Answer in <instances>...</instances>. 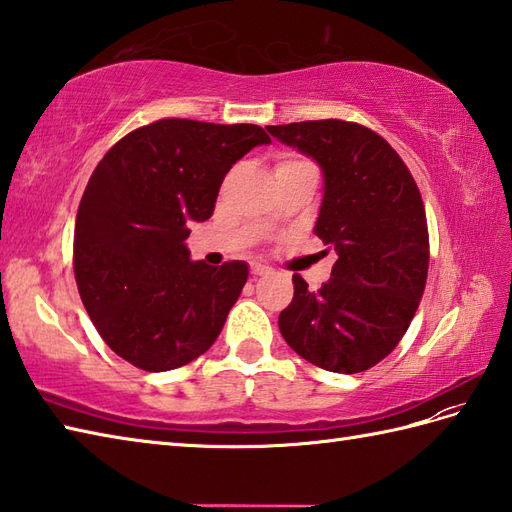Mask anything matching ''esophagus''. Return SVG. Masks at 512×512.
<instances>
[{"mask_svg":"<svg viewBox=\"0 0 512 512\" xmlns=\"http://www.w3.org/2000/svg\"><path fill=\"white\" fill-rule=\"evenodd\" d=\"M270 272H272V268H268L264 264H253L251 266V275L253 277H266V275H270Z\"/></svg>","mask_w":512,"mask_h":512,"instance_id":"obj_1","label":"esophagus"}]
</instances>
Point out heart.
Listing matches in <instances>:
<instances>
[{"label": "heart", "instance_id": "heart-1", "mask_svg": "<svg viewBox=\"0 0 512 512\" xmlns=\"http://www.w3.org/2000/svg\"><path fill=\"white\" fill-rule=\"evenodd\" d=\"M294 161H299V159H285V161H281L279 165H285V163H294Z\"/></svg>", "mask_w": 512, "mask_h": 512}]
</instances>
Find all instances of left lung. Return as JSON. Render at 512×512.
I'll use <instances>...</instances> for the list:
<instances>
[{
    "mask_svg": "<svg viewBox=\"0 0 512 512\" xmlns=\"http://www.w3.org/2000/svg\"><path fill=\"white\" fill-rule=\"evenodd\" d=\"M268 133L318 163L325 185L314 233L338 255L318 292L292 277L281 336L325 371L362 373L397 347L425 290L430 242L419 187L366 126L314 120Z\"/></svg>",
    "mask_w": 512,
    "mask_h": 512,
    "instance_id": "obj_1",
    "label": "left lung"
}]
</instances>
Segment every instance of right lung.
<instances>
[{"label":"right lung","instance_id":"1","mask_svg":"<svg viewBox=\"0 0 512 512\" xmlns=\"http://www.w3.org/2000/svg\"><path fill=\"white\" fill-rule=\"evenodd\" d=\"M255 124L159 120L104 154L82 194L74 275L109 347L163 373L205 353L248 279L246 261H192L189 224L211 218L224 176L255 146Z\"/></svg>","mask_w":512,"mask_h":512}]
</instances>
